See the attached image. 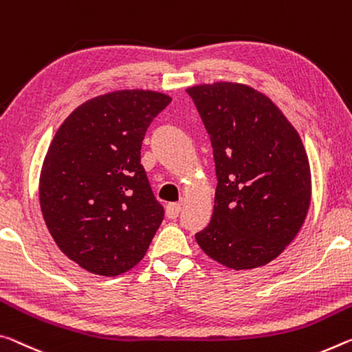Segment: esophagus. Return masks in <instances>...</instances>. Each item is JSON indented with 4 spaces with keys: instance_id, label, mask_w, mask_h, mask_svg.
Wrapping results in <instances>:
<instances>
[{
    "instance_id": "esophagus-1",
    "label": "esophagus",
    "mask_w": 352,
    "mask_h": 352,
    "mask_svg": "<svg viewBox=\"0 0 352 352\" xmlns=\"http://www.w3.org/2000/svg\"><path fill=\"white\" fill-rule=\"evenodd\" d=\"M182 211V205L180 204H169L166 206V216L169 217V219H175L180 214Z\"/></svg>"
}]
</instances>
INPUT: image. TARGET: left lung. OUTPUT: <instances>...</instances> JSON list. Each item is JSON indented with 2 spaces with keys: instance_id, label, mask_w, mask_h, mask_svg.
I'll use <instances>...</instances> for the list:
<instances>
[{
  "instance_id": "left-lung-1",
  "label": "left lung",
  "mask_w": 352,
  "mask_h": 352,
  "mask_svg": "<svg viewBox=\"0 0 352 352\" xmlns=\"http://www.w3.org/2000/svg\"><path fill=\"white\" fill-rule=\"evenodd\" d=\"M186 92L210 136L217 177L213 216L196 241L232 270L267 265L298 235L310 206L302 141L282 111L252 87L214 82Z\"/></svg>"
}]
</instances>
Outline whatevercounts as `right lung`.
<instances>
[{"label":"right lung","mask_w":352,"mask_h":352,"mask_svg":"<svg viewBox=\"0 0 352 352\" xmlns=\"http://www.w3.org/2000/svg\"><path fill=\"white\" fill-rule=\"evenodd\" d=\"M170 102L153 91L109 92L78 106L56 131L41 172V208L54 243L82 270L119 276L146 255L164 208L141 147Z\"/></svg>","instance_id":"1"}]
</instances>
